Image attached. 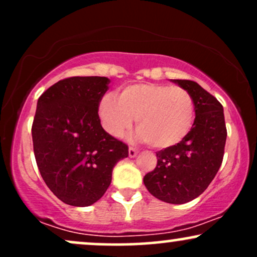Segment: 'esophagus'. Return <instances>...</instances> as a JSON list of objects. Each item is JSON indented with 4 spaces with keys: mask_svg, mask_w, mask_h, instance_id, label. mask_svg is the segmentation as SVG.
I'll return each mask as SVG.
<instances>
[{
    "mask_svg": "<svg viewBox=\"0 0 257 257\" xmlns=\"http://www.w3.org/2000/svg\"><path fill=\"white\" fill-rule=\"evenodd\" d=\"M128 152H129V157L131 158H134L135 156L138 155V150L137 149H134V147H129V150H128Z\"/></svg>",
    "mask_w": 257,
    "mask_h": 257,
    "instance_id": "34e87169",
    "label": "esophagus"
}]
</instances>
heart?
Here are the masks:
<instances>
[{
    "label": "heart",
    "mask_w": 257,
    "mask_h": 257,
    "mask_svg": "<svg viewBox=\"0 0 257 257\" xmlns=\"http://www.w3.org/2000/svg\"><path fill=\"white\" fill-rule=\"evenodd\" d=\"M99 114L112 137H123L137 118L139 139L156 149H167L178 145L191 132L194 102L181 87L140 83L124 88L119 99L105 95L100 101Z\"/></svg>",
    "instance_id": "1"
}]
</instances>
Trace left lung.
I'll return each mask as SVG.
<instances>
[{
	"label": "left lung",
	"mask_w": 257,
	"mask_h": 257,
	"mask_svg": "<svg viewBox=\"0 0 257 257\" xmlns=\"http://www.w3.org/2000/svg\"><path fill=\"white\" fill-rule=\"evenodd\" d=\"M191 94L194 118L191 132L178 145L156 152L157 166L144 184L156 198L184 204L202 194L219 172L225 153L227 129L219 100L190 79H174Z\"/></svg>",
	"instance_id": "left-lung-1"
}]
</instances>
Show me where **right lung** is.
<instances>
[{
    "label": "right lung",
    "mask_w": 257,
    "mask_h": 257,
    "mask_svg": "<svg viewBox=\"0 0 257 257\" xmlns=\"http://www.w3.org/2000/svg\"><path fill=\"white\" fill-rule=\"evenodd\" d=\"M110 79L69 77L38 98L32 123L41 176L61 202L88 206L104 196L112 170L128 157V146L100 124L99 105Z\"/></svg>",
    "instance_id": "obj_1"
}]
</instances>
